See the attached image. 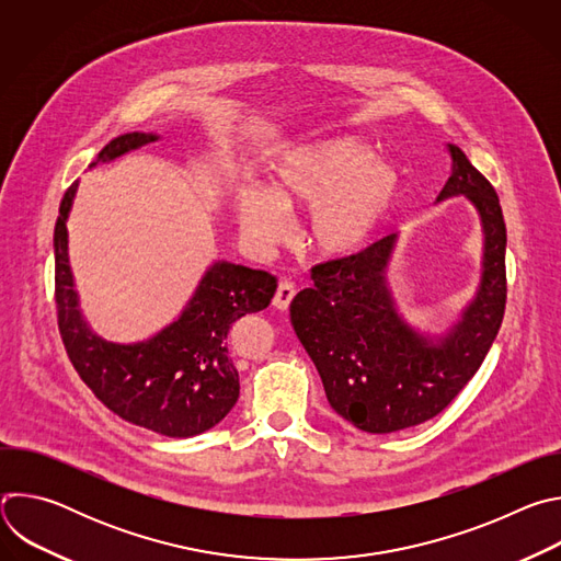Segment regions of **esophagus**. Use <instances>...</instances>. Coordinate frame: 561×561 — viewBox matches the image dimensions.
I'll use <instances>...</instances> for the list:
<instances>
[{
    "mask_svg": "<svg viewBox=\"0 0 561 561\" xmlns=\"http://www.w3.org/2000/svg\"><path fill=\"white\" fill-rule=\"evenodd\" d=\"M295 293H297V290H295V284H293V282H279L277 293H275V297H273V306L279 308V310H288V306H290Z\"/></svg>",
    "mask_w": 561,
    "mask_h": 561,
    "instance_id": "34e87169",
    "label": "esophagus"
}]
</instances>
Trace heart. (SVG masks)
<instances>
[{
	"label": "heart",
	"mask_w": 561,
	"mask_h": 561,
	"mask_svg": "<svg viewBox=\"0 0 561 561\" xmlns=\"http://www.w3.org/2000/svg\"><path fill=\"white\" fill-rule=\"evenodd\" d=\"M399 188L392 167L357 139H333L284 154L271 169V188H234L239 228L260 247L286 234L290 210H310L308 234L317 251L348 255L362 249L386 217Z\"/></svg>",
	"instance_id": "b5f03b06"
}]
</instances>
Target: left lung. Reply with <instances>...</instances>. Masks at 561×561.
<instances>
[{
    "label": "left lung",
    "mask_w": 561,
    "mask_h": 561,
    "mask_svg": "<svg viewBox=\"0 0 561 561\" xmlns=\"http://www.w3.org/2000/svg\"><path fill=\"white\" fill-rule=\"evenodd\" d=\"M453 173L439 199L466 195L484 224V277L461 322L437 346L394 312L386 264L394 234L317 264L290 304L293 329L337 415L366 433H394L439 415L491 351L506 310V224L493 184L448 144Z\"/></svg>",
    "instance_id": "8db88e82"
}]
</instances>
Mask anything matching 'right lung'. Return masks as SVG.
<instances>
[{"mask_svg":"<svg viewBox=\"0 0 561 561\" xmlns=\"http://www.w3.org/2000/svg\"><path fill=\"white\" fill-rule=\"evenodd\" d=\"M154 139L144 133L119 135L91 167ZM75 191L77 182L64 193L53 234L57 327L70 364L106 409L135 426L167 437H193L213 428L239 397L228 331L239 317L271 304L277 277L228 262L215 264L175 324L144 344H108L89 331L72 288L66 217Z\"/></svg>","mask_w":561,"mask_h":561,"instance_id":"right-lung-1","label":"right lung"}]
</instances>
